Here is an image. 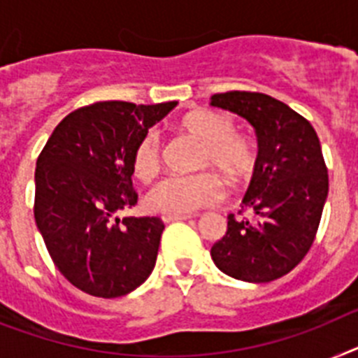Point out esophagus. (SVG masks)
Wrapping results in <instances>:
<instances>
[{"mask_svg": "<svg viewBox=\"0 0 358 358\" xmlns=\"http://www.w3.org/2000/svg\"><path fill=\"white\" fill-rule=\"evenodd\" d=\"M190 214H164L162 215V221L164 223H172V221H182V220H190Z\"/></svg>", "mask_w": 358, "mask_h": 358, "instance_id": "esophagus-1", "label": "esophagus"}]
</instances>
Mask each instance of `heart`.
<instances>
[{
  "label": "heart",
  "instance_id": "b5f03b06",
  "mask_svg": "<svg viewBox=\"0 0 358 358\" xmlns=\"http://www.w3.org/2000/svg\"><path fill=\"white\" fill-rule=\"evenodd\" d=\"M177 131L201 144L197 168H212L230 185H243L258 164V150L249 137L236 133L234 120L227 115L196 109L176 122ZM133 177L150 182L161 168V143L155 133L138 138L129 155ZM223 197V185L214 173L166 177L148 194V206L161 214H190Z\"/></svg>",
  "mask_w": 358,
  "mask_h": 358
}]
</instances>
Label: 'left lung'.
<instances>
[{
	"label": "left lung",
	"instance_id": "1",
	"mask_svg": "<svg viewBox=\"0 0 358 358\" xmlns=\"http://www.w3.org/2000/svg\"><path fill=\"white\" fill-rule=\"evenodd\" d=\"M210 104L247 119L258 135V164L239 210L254 215L230 214L210 256L232 278L273 282L302 262L317 236L329 190L320 141L309 120L268 94L229 91Z\"/></svg>",
	"mask_w": 358,
	"mask_h": 358
}]
</instances>
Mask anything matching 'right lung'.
Masks as SVG:
<instances>
[{"instance_id": "obj_1", "label": "right lung", "mask_w": 358, "mask_h": 358, "mask_svg": "<svg viewBox=\"0 0 358 358\" xmlns=\"http://www.w3.org/2000/svg\"><path fill=\"white\" fill-rule=\"evenodd\" d=\"M176 106L94 102L67 115L38 157L36 227L58 271L91 296H124L155 267L164 223L119 214L137 205L133 146Z\"/></svg>"}]
</instances>
